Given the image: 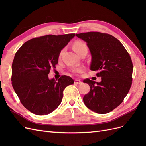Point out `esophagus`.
Returning a JSON list of instances; mask_svg holds the SVG:
<instances>
[{"instance_id":"obj_1","label":"esophagus","mask_w":146,"mask_h":146,"mask_svg":"<svg viewBox=\"0 0 146 146\" xmlns=\"http://www.w3.org/2000/svg\"><path fill=\"white\" fill-rule=\"evenodd\" d=\"M74 83L77 84V85H80V84L82 83V82L80 80H77V79H76V80H75L74 81Z\"/></svg>"}]
</instances>
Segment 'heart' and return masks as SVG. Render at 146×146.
I'll return each instance as SVG.
<instances>
[{
    "label": "heart",
    "instance_id": "1",
    "mask_svg": "<svg viewBox=\"0 0 146 146\" xmlns=\"http://www.w3.org/2000/svg\"><path fill=\"white\" fill-rule=\"evenodd\" d=\"M73 49L74 51L76 52L77 54H80L82 52L84 51H86L88 52V46L86 44L85 42H83L81 41H77L75 42L73 44ZM64 52V50L63 49L60 53L59 57L62 56L63 53ZM83 67H74L72 68L71 69H70V71L74 74H78V73H80L83 70Z\"/></svg>",
    "mask_w": 146,
    "mask_h": 146
}]
</instances>
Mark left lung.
Wrapping results in <instances>:
<instances>
[{"mask_svg":"<svg viewBox=\"0 0 146 146\" xmlns=\"http://www.w3.org/2000/svg\"><path fill=\"white\" fill-rule=\"evenodd\" d=\"M86 42L92 60L90 69L98 70L99 83L85 79L90 91L83 97L86 107L99 114L113 111L120 105L132 84L133 63L122 43L112 35L98 32L76 34Z\"/></svg>","mask_w":146,"mask_h":146,"instance_id":"obj_1","label":"left lung"}]
</instances>
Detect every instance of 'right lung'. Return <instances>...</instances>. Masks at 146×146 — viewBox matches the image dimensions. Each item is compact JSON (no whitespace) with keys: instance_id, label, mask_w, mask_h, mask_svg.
<instances>
[{"instance_id":"obj_1","label":"right lung","mask_w":146,"mask_h":146,"mask_svg":"<svg viewBox=\"0 0 146 146\" xmlns=\"http://www.w3.org/2000/svg\"><path fill=\"white\" fill-rule=\"evenodd\" d=\"M76 34L48 35L31 39L16 53L12 63L11 84L24 107L37 115L48 114L58 107L65 88L73 79L62 76L48 79L61 50Z\"/></svg>"}]
</instances>
